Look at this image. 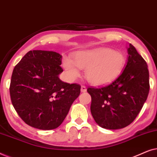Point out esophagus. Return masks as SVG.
Returning a JSON list of instances; mask_svg holds the SVG:
<instances>
[{"instance_id":"obj_1","label":"esophagus","mask_w":157,"mask_h":157,"mask_svg":"<svg viewBox=\"0 0 157 157\" xmlns=\"http://www.w3.org/2000/svg\"><path fill=\"white\" fill-rule=\"evenodd\" d=\"M86 87L85 86H81V92H86Z\"/></svg>"}]
</instances>
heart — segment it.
I'll list each match as a JSON object with an SVG mask.
<instances>
[{
  "mask_svg": "<svg viewBox=\"0 0 157 157\" xmlns=\"http://www.w3.org/2000/svg\"><path fill=\"white\" fill-rule=\"evenodd\" d=\"M126 64L121 52L109 48L81 51L75 53L73 60L65 59L63 67L68 76L74 79L79 76L78 68L86 69L87 81L94 86L106 85L117 78Z\"/></svg>",
  "mask_w": 157,
  "mask_h": 157,
  "instance_id": "1",
  "label": "heart"
}]
</instances>
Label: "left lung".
I'll use <instances>...</instances> for the list:
<instances>
[{"mask_svg":"<svg viewBox=\"0 0 157 157\" xmlns=\"http://www.w3.org/2000/svg\"><path fill=\"white\" fill-rule=\"evenodd\" d=\"M127 51V63L114 81L105 86L87 89L91 96L92 117L106 129H120L132 123L149 92L147 62L131 44Z\"/></svg>","mask_w":157,"mask_h":157,"instance_id":"obj_1","label":"left lung"}]
</instances>
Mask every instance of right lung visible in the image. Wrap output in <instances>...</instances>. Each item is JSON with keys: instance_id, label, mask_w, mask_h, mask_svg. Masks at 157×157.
Segmentation results:
<instances>
[{"instance_id": "add662e5", "label": "right lung", "mask_w": 157, "mask_h": 157, "mask_svg": "<svg viewBox=\"0 0 157 157\" xmlns=\"http://www.w3.org/2000/svg\"><path fill=\"white\" fill-rule=\"evenodd\" d=\"M61 60L62 56L54 51H30L13 71L12 104L23 121L32 127L42 130L59 127L80 94V85L60 80Z\"/></svg>"}]
</instances>
